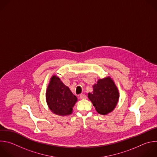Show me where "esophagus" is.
Masks as SVG:
<instances>
[{
    "mask_svg": "<svg viewBox=\"0 0 157 157\" xmlns=\"http://www.w3.org/2000/svg\"><path fill=\"white\" fill-rule=\"evenodd\" d=\"M79 98H80L81 99H86V98H87V97H86V95L85 94H81V95H79Z\"/></svg>",
    "mask_w": 157,
    "mask_h": 157,
    "instance_id": "obj_1",
    "label": "esophagus"
}]
</instances>
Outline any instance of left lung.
I'll return each instance as SVG.
<instances>
[{
    "mask_svg": "<svg viewBox=\"0 0 157 157\" xmlns=\"http://www.w3.org/2000/svg\"><path fill=\"white\" fill-rule=\"evenodd\" d=\"M88 97L98 113L106 115L116 107L119 93L114 82L109 77L99 79L93 86V92L89 93Z\"/></svg>",
    "mask_w": 157,
    "mask_h": 157,
    "instance_id": "left-lung-1",
    "label": "left lung"
}]
</instances>
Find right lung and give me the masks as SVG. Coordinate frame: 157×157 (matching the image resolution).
<instances>
[{"instance_id":"1","label":"right lung","mask_w":157,"mask_h":157,"mask_svg":"<svg viewBox=\"0 0 157 157\" xmlns=\"http://www.w3.org/2000/svg\"><path fill=\"white\" fill-rule=\"evenodd\" d=\"M46 100L50 110L64 116L72 113L77 97L56 76L52 77L46 92Z\"/></svg>"}]
</instances>
